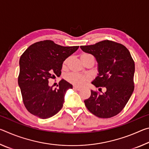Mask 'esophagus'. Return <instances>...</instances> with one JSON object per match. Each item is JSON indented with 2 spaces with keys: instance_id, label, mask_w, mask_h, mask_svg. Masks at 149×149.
Returning a JSON list of instances; mask_svg holds the SVG:
<instances>
[{
  "instance_id": "34e87169",
  "label": "esophagus",
  "mask_w": 149,
  "mask_h": 149,
  "mask_svg": "<svg viewBox=\"0 0 149 149\" xmlns=\"http://www.w3.org/2000/svg\"><path fill=\"white\" fill-rule=\"evenodd\" d=\"M73 89H75V90H77V91L81 90V88L80 87H77V86H75V85H74V86H73Z\"/></svg>"
}]
</instances>
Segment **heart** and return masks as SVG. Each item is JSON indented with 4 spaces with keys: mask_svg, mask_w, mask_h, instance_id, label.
<instances>
[{
    "mask_svg": "<svg viewBox=\"0 0 149 149\" xmlns=\"http://www.w3.org/2000/svg\"><path fill=\"white\" fill-rule=\"evenodd\" d=\"M91 55L89 54H84L82 56H88ZM65 78L71 84L77 85V86H82L86 83L89 79V76L86 74H82L77 72H70L65 75Z\"/></svg>",
    "mask_w": 149,
    "mask_h": 149,
    "instance_id": "obj_1",
    "label": "heart"
}]
</instances>
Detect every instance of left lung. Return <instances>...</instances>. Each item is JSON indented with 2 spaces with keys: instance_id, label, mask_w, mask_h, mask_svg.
Returning <instances> with one entry per match:
<instances>
[{
  "instance_id": "8db88e82",
  "label": "left lung",
  "mask_w": 149,
  "mask_h": 149,
  "mask_svg": "<svg viewBox=\"0 0 149 149\" xmlns=\"http://www.w3.org/2000/svg\"><path fill=\"white\" fill-rule=\"evenodd\" d=\"M80 47L93 54L99 64V75L92 84L107 89L102 94L91 91L90 97L84 100L85 107L99 118L115 116L124 108L134 90V60L124 45L110 40Z\"/></svg>"
}]
</instances>
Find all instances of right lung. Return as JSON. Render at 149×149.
I'll return each instance as SVG.
<instances>
[{"mask_svg":"<svg viewBox=\"0 0 149 149\" xmlns=\"http://www.w3.org/2000/svg\"><path fill=\"white\" fill-rule=\"evenodd\" d=\"M79 46L62 47L51 40L35 42L19 58L18 85L28 112L42 119L53 116L61 110L66 91L72 85L62 79L54 89L49 79L60 76L63 62Z\"/></svg>","mask_w":149,"mask_h":149,"instance_id":"add662e5","label":"right lung"}]
</instances>
